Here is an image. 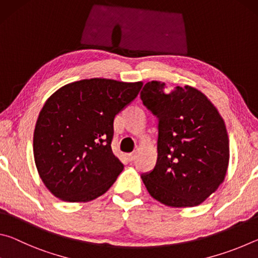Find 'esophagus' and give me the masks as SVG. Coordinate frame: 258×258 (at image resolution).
I'll list each match as a JSON object with an SVG mask.
<instances>
[{
    "instance_id": "esophagus-1",
    "label": "esophagus",
    "mask_w": 258,
    "mask_h": 258,
    "mask_svg": "<svg viewBox=\"0 0 258 258\" xmlns=\"http://www.w3.org/2000/svg\"><path fill=\"white\" fill-rule=\"evenodd\" d=\"M127 159L130 161H133L135 159V152H131V154H127Z\"/></svg>"
}]
</instances>
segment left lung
<instances>
[{"mask_svg": "<svg viewBox=\"0 0 258 258\" xmlns=\"http://www.w3.org/2000/svg\"><path fill=\"white\" fill-rule=\"evenodd\" d=\"M148 82L141 99L159 118L158 157L141 178L165 206L185 208L204 203L223 183L230 160L229 137L216 107L195 87Z\"/></svg>", "mask_w": 258, "mask_h": 258, "instance_id": "obj_1", "label": "left lung"}]
</instances>
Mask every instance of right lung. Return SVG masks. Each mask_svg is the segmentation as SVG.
Wrapping results in <instances>:
<instances>
[{"label":"right lung","instance_id":"right-lung-1","mask_svg":"<svg viewBox=\"0 0 258 258\" xmlns=\"http://www.w3.org/2000/svg\"><path fill=\"white\" fill-rule=\"evenodd\" d=\"M143 82L91 78L69 83L46 100L35 125L38 175L52 195L87 203L109 190L124 165L113 155V119Z\"/></svg>","mask_w":258,"mask_h":258}]
</instances>
